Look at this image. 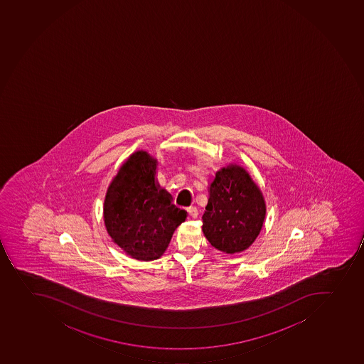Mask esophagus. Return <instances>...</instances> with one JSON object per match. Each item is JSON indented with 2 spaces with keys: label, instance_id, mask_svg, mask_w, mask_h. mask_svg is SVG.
I'll list each match as a JSON object with an SVG mask.
<instances>
[{
  "label": "esophagus",
  "instance_id": "esophagus-1",
  "mask_svg": "<svg viewBox=\"0 0 364 364\" xmlns=\"http://www.w3.org/2000/svg\"><path fill=\"white\" fill-rule=\"evenodd\" d=\"M187 214H188V217L192 218V219H196V218H198V210L196 208V207L191 206L187 207L186 208Z\"/></svg>",
  "mask_w": 364,
  "mask_h": 364
}]
</instances>
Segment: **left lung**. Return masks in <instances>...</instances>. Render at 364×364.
Masks as SVG:
<instances>
[{
	"mask_svg": "<svg viewBox=\"0 0 364 364\" xmlns=\"http://www.w3.org/2000/svg\"><path fill=\"white\" fill-rule=\"evenodd\" d=\"M264 215L262 193L242 167L218 171L203 215V232L212 246L228 254L242 252L260 233Z\"/></svg>",
	"mask_w": 364,
	"mask_h": 364,
	"instance_id": "obj_1",
	"label": "left lung"
}]
</instances>
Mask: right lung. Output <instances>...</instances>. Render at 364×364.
<instances>
[{
  "label": "right lung",
  "mask_w": 364,
  "mask_h": 364,
  "mask_svg": "<svg viewBox=\"0 0 364 364\" xmlns=\"http://www.w3.org/2000/svg\"><path fill=\"white\" fill-rule=\"evenodd\" d=\"M157 161L138 151L114 178L104 203V221L112 240L129 255L141 261L163 255L186 212L171 203L154 177Z\"/></svg>",
  "instance_id": "1"
}]
</instances>
